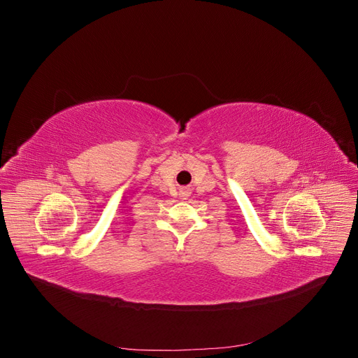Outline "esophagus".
<instances>
[{
  "label": "esophagus",
  "instance_id": "esophagus-1",
  "mask_svg": "<svg viewBox=\"0 0 358 358\" xmlns=\"http://www.w3.org/2000/svg\"><path fill=\"white\" fill-rule=\"evenodd\" d=\"M189 194H191V188L189 187H182L180 188V197L187 199V197H189Z\"/></svg>",
  "mask_w": 358,
  "mask_h": 358
}]
</instances>
